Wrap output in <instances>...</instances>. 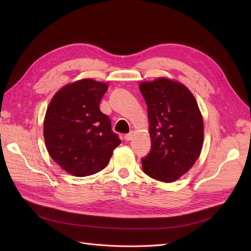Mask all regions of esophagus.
Instances as JSON below:
<instances>
[{"instance_id": "1", "label": "esophagus", "mask_w": 251, "mask_h": 251, "mask_svg": "<svg viewBox=\"0 0 251 251\" xmlns=\"http://www.w3.org/2000/svg\"><path fill=\"white\" fill-rule=\"evenodd\" d=\"M134 137V132L132 131V132H130L128 134H126V135H125V139L126 140V141H130V140H132V138Z\"/></svg>"}]
</instances>
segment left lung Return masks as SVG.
Segmentation results:
<instances>
[{"label": "left lung", "instance_id": "1", "mask_svg": "<svg viewBox=\"0 0 251 251\" xmlns=\"http://www.w3.org/2000/svg\"><path fill=\"white\" fill-rule=\"evenodd\" d=\"M147 102L151 149L142 159L143 172L163 182L183 176L198 160L203 147V117L183 83L158 77L139 83Z\"/></svg>", "mask_w": 251, "mask_h": 251}]
</instances>
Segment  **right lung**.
<instances>
[{"mask_svg": "<svg viewBox=\"0 0 251 251\" xmlns=\"http://www.w3.org/2000/svg\"><path fill=\"white\" fill-rule=\"evenodd\" d=\"M108 83L83 78L68 83L52 97L44 119L49 155L75 177L100 172L121 140L100 110Z\"/></svg>", "mask_w": 251, "mask_h": 251, "instance_id": "right-lung-1", "label": "right lung"}]
</instances>
